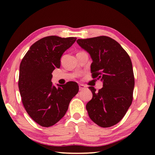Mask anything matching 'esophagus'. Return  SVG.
<instances>
[{"instance_id": "obj_1", "label": "esophagus", "mask_w": 155, "mask_h": 155, "mask_svg": "<svg viewBox=\"0 0 155 155\" xmlns=\"http://www.w3.org/2000/svg\"><path fill=\"white\" fill-rule=\"evenodd\" d=\"M85 88H86V87L84 85H83V84H80L79 85V90H83Z\"/></svg>"}]
</instances>
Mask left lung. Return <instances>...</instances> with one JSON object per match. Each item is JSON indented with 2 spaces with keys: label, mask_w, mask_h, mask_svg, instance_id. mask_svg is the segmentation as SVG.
<instances>
[{
  "label": "left lung",
  "mask_w": 155,
  "mask_h": 155,
  "mask_svg": "<svg viewBox=\"0 0 155 155\" xmlns=\"http://www.w3.org/2000/svg\"><path fill=\"white\" fill-rule=\"evenodd\" d=\"M77 42L92 59L93 78L103 83L98 91L89 87L93 95L86 104L89 116L100 127H112L132 103L135 79L130 57L118 42L107 36L78 39Z\"/></svg>",
  "instance_id": "obj_1"
}]
</instances>
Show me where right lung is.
I'll use <instances>...</instances> for the list:
<instances>
[{"label": "right lung", "instance_id": "add662e5", "mask_svg": "<svg viewBox=\"0 0 155 155\" xmlns=\"http://www.w3.org/2000/svg\"><path fill=\"white\" fill-rule=\"evenodd\" d=\"M76 40L73 37H46L30 47L20 63L18 87L23 105L41 127H49L58 122L78 91L76 82L57 84L56 87L51 81L52 72L61 65L62 54Z\"/></svg>", "mask_w": 155, "mask_h": 155}]
</instances>
